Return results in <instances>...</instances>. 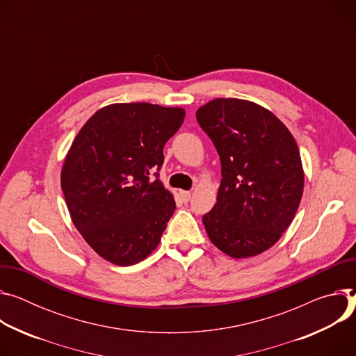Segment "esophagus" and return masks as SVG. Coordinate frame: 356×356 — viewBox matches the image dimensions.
<instances>
[{"instance_id": "esophagus-1", "label": "esophagus", "mask_w": 356, "mask_h": 356, "mask_svg": "<svg viewBox=\"0 0 356 356\" xmlns=\"http://www.w3.org/2000/svg\"><path fill=\"white\" fill-rule=\"evenodd\" d=\"M179 195H181V198H182L184 202H189V200H191V192L189 191H181Z\"/></svg>"}]
</instances>
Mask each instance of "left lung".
<instances>
[{
	"label": "left lung",
	"instance_id": "8db88e82",
	"mask_svg": "<svg viewBox=\"0 0 356 356\" xmlns=\"http://www.w3.org/2000/svg\"><path fill=\"white\" fill-rule=\"evenodd\" d=\"M196 120L222 167L216 204L202 218L209 239L234 259L260 254L282 238L301 201L297 143L271 111L242 99H215Z\"/></svg>",
	"mask_w": 356,
	"mask_h": 356
}]
</instances>
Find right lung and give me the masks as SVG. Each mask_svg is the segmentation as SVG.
I'll list each match as a JSON object with an SVG mask.
<instances>
[{"label":"right lung","instance_id":"right-lung-1","mask_svg":"<svg viewBox=\"0 0 356 356\" xmlns=\"http://www.w3.org/2000/svg\"><path fill=\"white\" fill-rule=\"evenodd\" d=\"M184 117L181 107L115 103L73 140L60 174L65 201L76 229L107 261L136 264L160 243L175 202L158 171Z\"/></svg>","mask_w":356,"mask_h":356}]
</instances>
